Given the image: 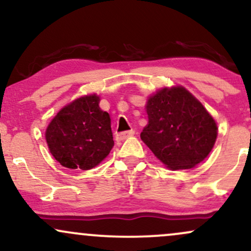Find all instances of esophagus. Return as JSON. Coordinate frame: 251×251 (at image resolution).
Segmentation results:
<instances>
[{
	"label": "esophagus",
	"mask_w": 251,
	"mask_h": 251,
	"mask_svg": "<svg viewBox=\"0 0 251 251\" xmlns=\"http://www.w3.org/2000/svg\"><path fill=\"white\" fill-rule=\"evenodd\" d=\"M134 134V131H125V132H120V133H118L117 134V137H116V139L118 140V142H123V140H125V139H127V138H129V137H132V135Z\"/></svg>",
	"instance_id": "esophagus-1"
}]
</instances>
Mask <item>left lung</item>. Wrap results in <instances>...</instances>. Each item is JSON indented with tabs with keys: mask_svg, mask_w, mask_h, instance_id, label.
<instances>
[{
	"mask_svg": "<svg viewBox=\"0 0 251 251\" xmlns=\"http://www.w3.org/2000/svg\"><path fill=\"white\" fill-rule=\"evenodd\" d=\"M145 109L149 123L140 138L165 168L192 169L214 149L217 123L183 86L162 87L150 94Z\"/></svg>",
	"mask_w": 251,
	"mask_h": 251,
	"instance_id": "1",
	"label": "left lung"
}]
</instances>
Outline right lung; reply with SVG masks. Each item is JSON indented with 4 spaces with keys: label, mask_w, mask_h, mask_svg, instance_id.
I'll list each match as a JSON object with an SVG mask.
<instances>
[{
    "label": "right lung",
    "mask_w": 251,
    "mask_h": 251,
    "mask_svg": "<svg viewBox=\"0 0 251 251\" xmlns=\"http://www.w3.org/2000/svg\"><path fill=\"white\" fill-rule=\"evenodd\" d=\"M99 102L96 93L77 98L63 106L48 124L45 132L48 149L65 168H96L114 146L111 118Z\"/></svg>",
    "instance_id": "add662e5"
}]
</instances>
